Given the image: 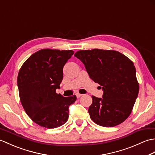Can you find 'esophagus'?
<instances>
[{
    "label": "esophagus",
    "instance_id": "1",
    "mask_svg": "<svg viewBox=\"0 0 155 155\" xmlns=\"http://www.w3.org/2000/svg\"><path fill=\"white\" fill-rule=\"evenodd\" d=\"M76 96H77V98H80L81 97H82V94H81L79 93H77V94H76Z\"/></svg>",
    "mask_w": 155,
    "mask_h": 155
}]
</instances>
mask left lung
Masks as SVG:
<instances>
[{
	"label": "left lung",
	"instance_id": "8db88e82",
	"mask_svg": "<svg viewBox=\"0 0 155 155\" xmlns=\"http://www.w3.org/2000/svg\"><path fill=\"white\" fill-rule=\"evenodd\" d=\"M74 57L103 91V98L92 96L91 119L104 127L123 123L130 114L139 91L133 62L118 51L98 48L77 51Z\"/></svg>",
	"mask_w": 155,
	"mask_h": 155
}]
</instances>
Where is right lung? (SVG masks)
I'll list each match as a JSON object with an SVG mask.
<instances>
[{
    "mask_svg": "<svg viewBox=\"0 0 155 155\" xmlns=\"http://www.w3.org/2000/svg\"><path fill=\"white\" fill-rule=\"evenodd\" d=\"M74 51L42 49L32 54L20 69L17 84L22 105L28 116L42 127L64 124L68 108L77 97L56 93L63 78V67Z\"/></svg>",
    "mask_w": 155,
    "mask_h": 155,
    "instance_id": "add662e5",
    "label": "right lung"
}]
</instances>
